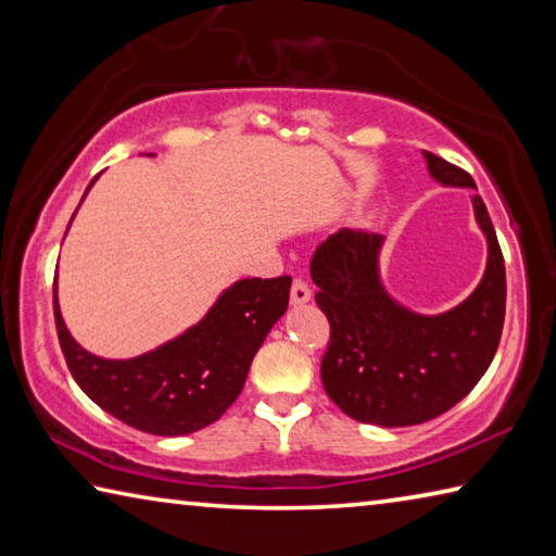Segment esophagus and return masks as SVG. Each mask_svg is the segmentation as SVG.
I'll list each match as a JSON object with an SVG mask.
<instances>
[{"label":"esophagus","instance_id":"obj_1","mask_svg":"<svg viewBox=\"0 0 556 556\" xmlns=\"http://www.w3.org/2000/svg\"><path fill=\"white\" fill-rule=\"evenodd\" d=\"M289 296H291V304H294V306H304L306 301L312 299V287H308L304 279H294Z\"/></svg>","mask_w":556,"mask_h":556}]
</instances>
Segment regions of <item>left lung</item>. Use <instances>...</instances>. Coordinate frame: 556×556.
I'll use <instances>...</instances> for the list:
<instances>
[{"label": "left lung", "instance_id": "1", "mask_svg": "<svg viewBox=\"0 0 556 556\" xmlns=\"http://www.w3.org/2000/svg\"><path fill=\"white\" fill-rule=\"evenodd\" d=\"M425 159L439 184L476 188L464 168L431 152ZM473 211L488 240L485 275L464 304L439 316L414 314L384 291L382 235L343 228L316 248V304L331 324L321 380L351 419L421 425L448 412L485 375L505 321V262L481 195H473Z\"/></svg>", "mask_w": 556, "mask_h": 556}]
</instances>
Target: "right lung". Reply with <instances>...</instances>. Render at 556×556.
<instances>
[{
    "instance_id": "1",
    "label": "right lung",
    "mask_w": 556,
    "mask_h": 556,
    "mask_svg": "<svg viewBox=\"0 0 556 556\" xmlns=\"http://www.w3.org/2000/svg\"><path fill=\"white\" fill-rule=\"evenodd\" d=\"M289 289L287 275L240 279L174 341L129 361H108L73 341L53 285L55 331L73 380L98 407L147 434L184 437L213 425L238 400L252 357L287 312Z\"/></svg>"
}]
</instances>
